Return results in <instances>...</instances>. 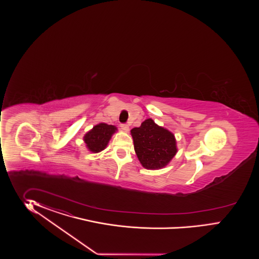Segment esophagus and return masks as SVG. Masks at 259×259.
I'll return each mask as SVG.
<instances>
[{
  "label": "esophagus",
  "instance_id": "esophagus-1",
  "mask_svg": "<svg viewBox=\"0 0 259 259\" xmlns=\"http://www.w3.org/2000/svg\"><path fill=\"white\" fill-rule=\"evenodd\" d=\"M120 127L122 128V130H124L125 132H128L129 131V126L127 125L126 123H122V124H120Z\"/></svg>",
  "mask_w": 259,
  "mask_h": 259
}]
</instances>
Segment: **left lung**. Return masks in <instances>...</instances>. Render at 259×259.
Here are the masks:
<instances>
[{
  "instance_id": "obj_1",
  "label": "left lung",
  "mask_w": 259,
  "mask_h": 259,
  "mask_svg": "<svg viewBox=\"0 0 259 259\" xmlns=\"http://www.w3.org/2000/svg\"><path fill=\"white\" fill-rule=\"evenodd\" d=\"M134 148L141 165L149 170H157L168 164L176 156L177 141L174 134L145 119L140 127L131 130Z\"/></svg>"
}]
</instances>
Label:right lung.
<instances>
[{"mask_svg":"<svg viewBox=\"0 0 259 259\" xmlns=\"http://www.w3.org/2000/svg\"><path fill=\"white\" fill-rule=\"evenodd\" d=\"M116 131V126L102 122L95 125L93 129L87 132L83 137V141L89 151L92 153H99L106 148L113 134Z\"/></svg>","mask_w":259,"mask_h":259,"instance_id":"1","label":"right lung"}]
</instances>
